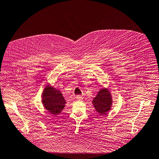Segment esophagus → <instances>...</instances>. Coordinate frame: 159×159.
<instances>
[{"mask_svg": "<svg viewBox=\"0 0 159 159\" xmlns=\"http://www.w3.org/2000/svg\"><path fill=\"white\" fill-rule=\"evenodd\" d=\"M76 98H77V99L78 101H81V100H82V98L81 95H77V97H76Z\"/></svg>", "mask_w": 159, "mask_h": 159, "instance_id": "esophagus-1", "label": "esophagus"}]
</instances>
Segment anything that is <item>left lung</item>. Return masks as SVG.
<instances>
[{
	"label": "left lung",
	"instance_id": "8db88e82",
	"mask_svg": "<svg viewBox=\"0 0 159 159\" xmlns=\"http://www.w3.org/2000/svg\"><path fill=\"white\" fill-rule=\"evenodd\" d=\"M112 98L110 92L107 88L101 89L92 101V104L99 115L106 114L111 109Z\"/></svg>",
	"mask_w": 159,
	"mask_h": 159
}]
</instances>
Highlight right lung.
I'll return each instance as SVG.
<instances>
[{
	"label": "right lung",
	"instance_id": "add662e5",
	"mask_svg": "<svg viewBox=\"0 0 159 159\" xmlns=\"http://www.w3.org/2000/svg\"><path fill=\"white\" fill-rule=\"evenodd\" d=\"M41 98L44 108L52 116L58 115L66 104L61 92L51 85H47L45 87Z\"/></svg>",
	"mask_w": 159,
	"mask_h": 159
}]
</instances>
